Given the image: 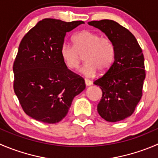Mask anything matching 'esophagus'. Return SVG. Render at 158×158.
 I'll return each mask as SVG.
<instances>
[{
  "instance_id": "1",
  "label": "esophagus",
  "mask_w": 158,
  "mask_h": 158,
  "mask_svg": "<svg viewBox=\"0 0 158 158\" xmlns=\"http://www.w3.org/2000/svg\"><path fill=\"white\" fill-rule=\"evenodd\" d=\"M85 84L86 86H89V85H91L93 84V82H92V81L88 80V79H85Z\"/></svg>"
}]
</instances>
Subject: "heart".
<instances>
[{"label":"heart","mask_w":158,"mask_h":158,"mask_svg":"<svg viewBox=\"0 0 158 158\" xmlns=\"http://www.w3.org/2000/svg\"><path fill=\"white\" fill-rule=\"evenodd\" d=\"M73 47L66 43L60 48V56L69 69L78 67L83 56L85 63L79 72L86 77H93L98 70L105 73L114 60L115 49L110 38L101 37L99 34L85 30L73 37Z\"/></svg>","instance_id":"obj_1"}]
</instances>
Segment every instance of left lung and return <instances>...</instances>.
<instances>
[{
	"mask_svg": "<svg viewBox=\"0 0 158 158\" xmlns=\"http://www.w3.org/2000/svg\"><path fill=\"white\" fill-rule=\"evenodd\" d=\"M106 34L114 46V61L105 74L93 83L102 92L97 111L108 122L129 117L142 96L146 76L144 58L134 35L112 20L88 22Z\"/></svg>",
	"mask_w": 158,
	"mask_h": 158,
	"instance_id": "left-lung-1",
	"label": "left lung"
}]
</instances>
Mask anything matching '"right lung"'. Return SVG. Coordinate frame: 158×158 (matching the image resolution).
<instances>
[{"instance_id":"add662e5","label":"right lung","mask_w":158,"mask_h":158,"mask_svg":"<svg viewBox=\"0 0 158 158\" xmlns=\"http://www.w3.org/2000/svg\"><path fill=\"white\" fill-rule=\"evenodd\" d=\"M82 21L45 18L22 38L13 65L14 90L24 113L35 120L56 123L65 117L85 81L62 62L60 48L67 32Z\"/></svg>"}]
</instances>
